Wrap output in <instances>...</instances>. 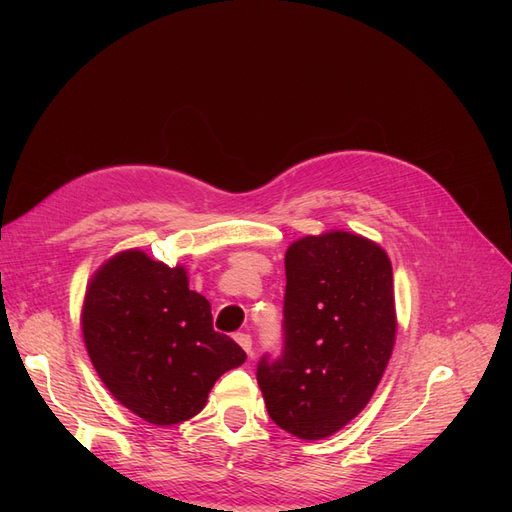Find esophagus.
<instances>
[{
	"instance_id": "1",
	"label": "esophagus",
	"mask_w": 512,
	"mask_h": 512,
	"mask_svg": "<svg viewBox=\"0 0 512 512\" xmlns=\"http://www.w3.org/2000/svg\"><path fill=\"white\" fill-rule=\"evenodd\" d=\"M235 342L247 352V356L254 354V350H252V337L247 335V333H237V335H235Z\"/></svg>"
}]
</instances>
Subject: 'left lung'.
Listing matches in <instances>:
<instances>
[{"instance_id": "8db88e82", "label": "left lung", "mask_w": 512, "mask_h": 512, "mask_svg": "<svg viewBox=\"0 0 512 512\" xmlns=\"http://www.w3.org/2000/svg\"><path fill=\"white\" fill-rule=\"evenodd\" d=\"M395 331L393 267L380 245L337 230L292 243L282 352L256 367L273 423L303 440L333 436L374 395Z\"/></svg>"}]
</instances>
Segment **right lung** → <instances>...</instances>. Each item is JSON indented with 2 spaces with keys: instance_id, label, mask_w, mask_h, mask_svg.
<instances>
[{
  "instance_id": "right-lung-1",
  "label": "right lung",
  "mask_w": 512,
  "mask_h": 512,
  "mask_svg": "<svg viewBox=\"0 0 512 512\" xmlns=\"http://www.w3.org/2000/svg\"><path fill=\"white\" fill-rule=\"evenodd\" d=\"M83 337L100 380L153 425L188 421L205 408L243 348L213 331L209 301L188 288L183 267L147 254H117L94 275L83 305Z\"/></svg>"
}]
</instances>
